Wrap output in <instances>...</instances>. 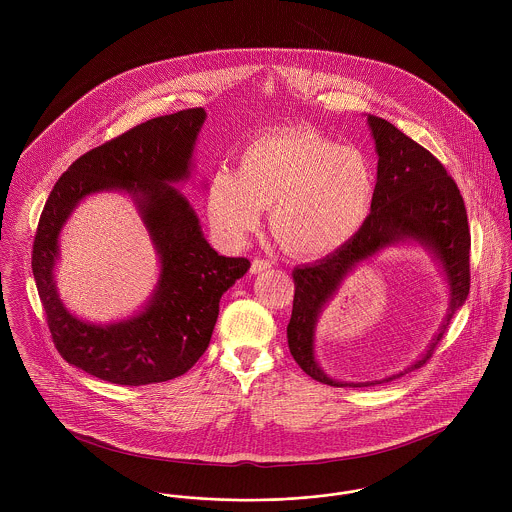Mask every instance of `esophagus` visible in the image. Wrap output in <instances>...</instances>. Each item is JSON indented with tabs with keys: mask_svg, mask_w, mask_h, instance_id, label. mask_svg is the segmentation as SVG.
Wrapping results in <instances>:
<instances>
[{
	"mask_svg": "<svg viewBox=\"0 0 512 512\" xmlns=\"http://www.w3.org/2000/svg\"><path fill=\"white\" fill-rule=\"evenodd\" d=\"M267 268H270V263L265 261V259H253V263H251V274H261V272H265Z\"/></svg>",
	"mask_w": 512,
	"mask_h": 512,
	"instance_id": "esophagus-1",
	"label": "esophagus"
}]
</instances>
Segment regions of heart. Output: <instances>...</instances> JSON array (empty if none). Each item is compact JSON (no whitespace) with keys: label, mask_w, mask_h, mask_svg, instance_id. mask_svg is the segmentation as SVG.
<instances>
[{"label":"heart","mask_w":512,"mask_h":512,"mask_svg":"<svg viewBox=\"0 0 512 512\" xmlns=\"http://www.w3.org/2000/svg\"><path fill=\"white\" fill-rule=\"evenodd\" d=\"M374 195L376 172L363 149L288 128L247 144L236 171L211 174L207 217L220 240L242 245L270 207L280 244L301 257H322L359 234Z\"/></svg>","instance_id":"obj_1"}]
</instances>
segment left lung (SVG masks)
I'll list each match as a JSON object with an SVG mask.
<instances>
[{
    "label": "left lung",
    "instance_id": "obj_1",
    "mask_svg": "<svg viewBox=\"0 0 512 512\" xmlns=\"http://www.w3.org/2000/svg\"><path fill=\"white\" fill-rule=\"evenodd\" d=\"M378 155L376 195L359 234L317 263L293 270V309L288 345L295 363L313 380L334 388H366L391 382L424 365L470 290V232L463 197L438 159L391 122L366 115ZM395 244L420 246L439 268L448 288V311L437 336L411 366L382 381L343 383L332 379L316 359V328L342 280L357 266Z\"/></svg>",
    "mask_w": 512,
    "mask_h": 512
}]
</instances>
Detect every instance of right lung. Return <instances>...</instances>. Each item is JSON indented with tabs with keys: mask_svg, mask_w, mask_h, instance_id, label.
<instances>
[{
	"mask_svg": "<svg viewBox=\"0 0 512 512\" xmlns=\"http://www.w3.org/2000/svg\"><path fill=\"white\" fill-rule=\"evenodd\" d=\"M205 119L199 107L134 126L76 159L46 201L32 247V274L49 332L69 365L99 380L146 386L188 372L211 341L220 297L251 267L244 257H224L211 247L188 197L174 188L192 180ZM98 193L133 199L160 263L143 307L111 323L74 316L54 280L64 224L82 200Z\"/></svg>",
	"mask_w": 512,
	"mask_h": 512,
	"instance_id": "obj_1",
	"label": "right lung"
}]
</instances>
